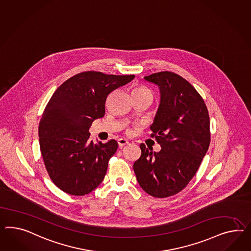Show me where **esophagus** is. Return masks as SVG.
<instances>
[{
	"instance_id": "obj_1",
	"label": "esophagus",
	"mask_w": 251,
	"mask_h": 251,
	"mask_svg": "<svg viewBox=\"0 0 251 251\" xmlns=\"http://www.w3.org/2000/svg\"><path fill=\"white\" fill-rule=\"evenodd\" d=\"M118 143H119V146H120V147H123L124 145H127V144L129 143V142H128L126 139L121 138V139L118 140Z\"/></svg>"
}]
</instances>
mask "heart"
<instances>
[{"instance_id":"1","label":"heart","mask_w":251,"mask_h":251,"mask_svg":"<svg viewBox=\"0 0 251 251\" xmlns=\"http://www.w3.org/2000/svg\"><path fill=\"white\" fill-rule=\"evenodd\" d=\"M132 94H138V95H142V94H151V92L150 91L148 88H143V87H137L132 90Z\"/></svg>"}]
</instances>
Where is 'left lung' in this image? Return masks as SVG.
Instances as JSON below:
<instances>
[{
    "instance_id": "obj_1",
    "label": "left lung",
    "mask_w": 251,
    "mask_h": 251,
    "mask_svg": "<svg viewBox=\"0 0 251 251\" xmlns=\"http://www.w3.org/2000/svg\"><path fill=\"white\" fill-rule=\"evenodd\" d=\"M144 79L160 90L150 129L161 151H152L142 143L133 170L147 194L163 198L182 191L196 175L210 144V120L201 96L179 75L164 71Z\"/></svg>"
}]
</instances>
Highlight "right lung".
I'll list each match as a JSON object with an SVG mask.
<instances>
[{"mask_svg": "<svg viewBox=\"0 0 251 251\" xmlns=\"http://www.w3.org/2000/svg\"><path fill=\"white\" fill-rule=\"evenodd\" d=\"M134 77L82 72L64 82L51 97L39 124V143L49 176L65 193L85 196L103 181L118 143L90 141L89 128L105 115L108 94Z\"/></svg>", "mask_w": 251, "mask_h": 251, "instance_id": "add662e5", "label": "right lung"}]
</instances>
